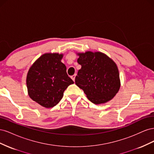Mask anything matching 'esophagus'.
Instances as JSON below:
<instances>
[{"instance_id": "1", "label": "esophagus", "mask_w": 154, "mask_h": 154, "mask_svg": "<svg viewBox=\"0 0 154 154\" xmlns=\"http://www.w3.org/2000/svg\"><path fill=\"white\" fill-rule=\"evenodd\" d=\"M76 74H74V75L71 76V78H72V80L74 82L75 81V78H76Z\"/></svg>"}]
</instances>
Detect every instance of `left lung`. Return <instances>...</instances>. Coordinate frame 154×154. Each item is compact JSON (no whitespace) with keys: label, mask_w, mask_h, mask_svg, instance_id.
<instances>
[{"label":"left lung","mask_w":154,"mask_h":154,"mask_svg":"<svg viewBox=\"0 0 154 154\" xmlns=\"http://www.w3.org/2000/svg\"><path fill=\"white\" fill-rule=\"evenodd\" d=\"M78 55L77 62L82 67L75 78L76 85L93 103H105L111 100L121 85L116 63L101 52L87 51Z\"/></svg>","instance_id":"left-lung-1"}]
</instances>
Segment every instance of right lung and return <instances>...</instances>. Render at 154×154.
<instances>
[{"instance_id":"right-lung-1","label":"right lung","mask_w":154,"mask_h":154,"mask_svg":"<svg viewBox=\"0 0 154 154\" xmlns=\"http://www.w3.org/2000/svg\"><path fill=\"white\" fill-rule=\"evenodd\" d=\"M62 54L45 53L32 65L27 74V92L41 106L51 108L62 100L63 92L74 83L61 62Z\"/></svg>"}]
</instances>
